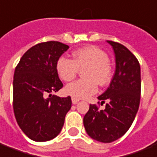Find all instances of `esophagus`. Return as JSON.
<instances>
[{"mask_svg":"<svg viewBox=\"0 0 157 157\" xmlns=\"http://www.w3.org/2000/svg\"><path fill=\"white\" fill-rule=\"evenodd\" d=\"M71 100H72V104H73V105H76V104L79 102V99L75 98H71Z\"/></svg>","mask_w":157,"mask_h":157,"instance_id":"1","label":"esophagus"}]
</instances>
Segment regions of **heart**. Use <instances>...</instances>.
Wrapping results in <instances>:
<instances>
[{
    "label": "heart",
    "mask_w": 157,
    "mask_h": 157,
    "mask_svg": "<svg viewBox=\"0 0 157 157\" xmlns=\"http://www.w3.org/2000/svg\"><path fill=\"white\" fill-rule=\"evenodd\" d=\"M73 59L60 57L56 63V71L64 82L75 78L78 71H82V79L69 83L65 93L77 99L86 98L96 94L98 83L107 85L111 79V67L107 54L96 47H86L72 53Z\"/></svg>",
    "instance_id": "heart-1"
}]
</instances>
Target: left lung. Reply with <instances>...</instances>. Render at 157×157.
<instances>
[{"instance_id":"1","label":"left lung","mask_w":157,"mask_h":157,"mask_svg":"<svg viewBox=\"0 0 157 157\" xmlns=\"http://www.w3.org/2000/svg\"><path fill=\"white\" fill-rule=\"evenodd\" d=\"M116 58V71L109 86L98 97L105 109L90 105L83 118L86 133L94 140L111 143L128 132L134 121L140 102L141 78L138 59L123 45L111 40Z\"/></svg>"}]
</instances>
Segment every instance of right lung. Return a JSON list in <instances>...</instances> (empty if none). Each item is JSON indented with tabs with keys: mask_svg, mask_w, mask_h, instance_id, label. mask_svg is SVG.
I'll return each instance as SVG.
<instances>
[{
	"mask_svg": "<svg viewBox=\"0 0 157 157\" xmlns=\"http://www.w3.org/2000/svg\"><path fill=\"white\" fill-rule=\"evenodd\" d=\"M68 45L47 41L29 48L14 71L13 110L21 130L30 140L44 142L61 132L71 98L52 95L63 83L56 63Z\"/></svg>",
	"mask_w": 157,
	"mask_h": 157,
	"instance_id": "1",
	"label": "right lung"
}]
</instances>
